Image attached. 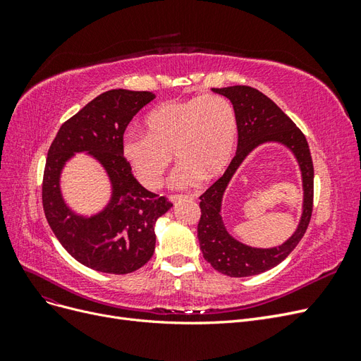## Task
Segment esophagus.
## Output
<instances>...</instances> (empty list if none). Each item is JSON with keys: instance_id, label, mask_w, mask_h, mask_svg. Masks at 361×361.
Masks as SVG:
<instances>
[{"instance_id": "obj_1", "label": "esophagus", "mask_w": 361, "mask_h": 361, "mask_svg": "<svg viewBox=\"0 0 361 361\" xmlns=\"http://www.w3.org/2000/svg\"><path fill=\"white\" fill-rule=\"evenodd\" d=\"M170 202H173V203H178V202H180V200H185V199H192V195H183V194H173V195H170Z\"/></svg>"}]
</instances>
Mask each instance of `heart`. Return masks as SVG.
<instances>
[{"mask_svg": "<svg viewBox=\"0 0 361 361\" xmlns=\"http://www.w3.org/2000/svg\"><path fill=\"white\" fill-rule=\"evenodd\" d=\"M147 134L123 138L122 157L138 182L158 190L173 155L180 161L171 187L188 188L200 179H215L231 164L238 141V117L231 101L220 94L169 101L152 110Z\"/></svg>", "mask_w": 361, "mask_h": 361, "instance_id": "b5f03b06", "label": "heart"}]
</instances>
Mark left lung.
Instances as JSON below:
<instances>
[{
    "instance_id": "1",
    "label": "left lung",
    "mask_w": 361,
    "mask_h": 361,
    "mask_svg": "<svg viewBox=\"0 0 361 361\" xmlns=\"http://www.w3.org/2000/svg\"><path fill=\"white\" fill-rule=\"evenodd\" d=\"M232 102L238 117V149L223 176L200 195V221L197 238L203 257L221 274L250 277L262 274L285 260L307 231L313 211V162L310 149L301 129L272 102L268 96L248 85L212 89ZM277 140L293 152L302 169L305 203L303 215L295 233L274 249H253L228 235L221 218V202L228 182L245 157L262 142Z\"/></svg>"
}]
</instances>
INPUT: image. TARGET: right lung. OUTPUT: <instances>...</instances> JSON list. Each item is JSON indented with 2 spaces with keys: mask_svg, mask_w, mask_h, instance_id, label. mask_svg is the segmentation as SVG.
I'll use <instances>...</instances> for the list:
<instances>
[{
  "mask_svg": "<svg viewBox=\"0 0 361 361\" xmlns=\"http://www.w3.org/2000/svg\"><path fill=\"white\" fill-rule=\"evenodd\" d=\"M154 99L150 92H105L61 125L48 150L42 183L48 224L73 259L106 274H128L147 264L155 251V223L173 206L147 191L122 157L126 126ZM80 151L103 164L114 187L111 203L93 217L71 212L59 191L63 164Z\"/></svg>",
  "mask_w": 361,
  "mask_h": 361,
  "instance_id": "obj_1",
  "label": "right lung"
}]
</instances>
